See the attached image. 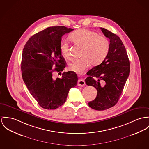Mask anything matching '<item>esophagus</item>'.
<instances>
[{"label":"esophagus","instance_id":"obj_1","mask_svg":"<svg viewBox=\"0 0 149 149\" xmlns=\"http://www.w3.org/2000/svg\"><path fill=\"white\" fill-rule=\"evenodd\" d=\"M86 83L84 80H82V79H79L78 81V86H80V87H83L84 86H85Z\"/></svg>","mask_w":149,"mask_h":149}]
</instances>
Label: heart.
I'll return each mask as SVG.
<instances>
[{"label":"heart","instance_id":"b5f03b06","mask_svg":"<svg viewBox=\"0 0 149 149\" xmlns=\"http://www.w3.org/2000/svg\"><path fill=\"white\" fill-rule=\"evenodd\" d=\"M70 38L74 44L83 46L82 57L73 59L69 64V69L74 72L81 73L89 67L91 63L93 65L100 63L108 53L109 41L95 32L80 29L73 32ZM59 49L61 54L66 59L71 58L69 45L66 41L61 42Z\"/></svg>","mask_w":149,"mask_h":149}]
</instances>
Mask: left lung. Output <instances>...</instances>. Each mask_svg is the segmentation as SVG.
Listing matches in <instances>:
<instances>
[{"label":"left lung","instance_id":"left-lung-1","mask_svg":"<svg viewBox=\"0 0 149 149\" xmlns=\"http://www.w3.org/2000/svg\"><path fill=\"white\" fill-rule=\"evenodd\" d=\"M100 29L110 40L109 51L99 65L87 72L88 77L85 80L87 85L97 91L96 98L88 103L91 108L97 111L109 109L118 102L130 72L129 60L120 38L105 28Z\"/></svg>","mask_w":149,"mask_h":149}]
</instances>
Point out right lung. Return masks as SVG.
Here are the masks:
<instances>
[{
    "mask_svg": "<svg viewBox=\"0 0 149 149\" xmlns=\"http://www.w3.org/2000/svg\"><path fill=\"white\" fill-rule=\"evenodd\" d=\"M74 29L52 26L33 35L23 49L21 69L23 79L32 96L42 108L55 109L65 103L69 90L77 85L74 71L64 72L62 78L53 77L66 68L59 46L63 35ZM53 65L55 69H52Z\"/></svg>",
    "mask_w": 149,
    "mask_h": 149,
    "instance_id": "right-lung-1",
    "label": "right lung"
}]
</instances>
